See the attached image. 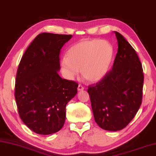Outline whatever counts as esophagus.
I'll use <instances>...</instances> for the list:
<instances>
[{
  "mask_svg": "<svg viewBox=\"0 0 156 156\" xmlns=\"http://www.w3.org/2000/svg\"><path fill=\"white\" fill-rule=\"evenodd\" d=\"M77 88H78V90H84V87L82 85L80 84V85L78 86Z\"/></svg>",
  "mask_w": 156,
  "mask_h": 156,
  "instance_id": "34e87169",
  "label": "esophagus"
}]
</instances>
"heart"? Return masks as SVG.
<instances>
[{"instance_id":"obj_1","label":"heart","mask_w":156,"mask_h":156,"mask_svg":"<svg viewBox=\"0 0 156 156\" xmlns=\"http://www.w3.org/2000/svg\"><path fill=\"white\" fill-rule=\"evenodd\" d=\"M114 48L107 40L82 39L68 49L61 62L65 76L73 79L79 73L90 82H97L108 72L114 58Z\"/></svg>"}]
</instances>
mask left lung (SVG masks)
Listing matches in <instances>:
<instances>
[{
    "mask_svg": "<svg viewBox=\"0 0 156 156\" xmlns=\"http://www.w3.org/2000/svg\"><path fill=\"white\" fill-rule=\"evenodd\" d=\"M115 35L119 47L112 69L88 89L95 122L112 132L123 129L134 118L143 100L144 82L134 48L121 34Z\"/></svg>",
    "mask_w": 156,
    "mask_h": 156,
    "instance_id": "left-lung-1",
    "label": "left lung"
}]
</instances>
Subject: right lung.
<instances>
[{"label":"right lung","instance_id":"right-lung-1","mask_svg":"<svg viewBox=\"0 0 156 156\" xmlns=\"http://www.w3.org/2000/svg\"><path fill=\"white\" fill-rule=\"evenodd\" d=\"M71 37L72 35L39 34L19 64L14 94L18 114L38 134H51L62 129L66 106L77 93L78 83L57 73L60 50Z\"/></svg>","mask_w":156,"mask_h":156}]
</instances>
